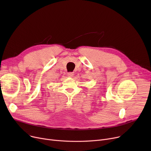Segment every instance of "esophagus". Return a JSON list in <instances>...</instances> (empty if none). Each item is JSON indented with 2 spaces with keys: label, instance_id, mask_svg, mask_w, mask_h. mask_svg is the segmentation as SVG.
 I'll return each mask as SVG.
<instances>
[{
  "label": "esophagus",
  "instance_id": "34e87169",
  "mask_svg": "<svg viewBox=\"0 0 151 151\" xmlns=\"http://www.w3.org/2000/svg\"><path fill=\"white\" fill-rule=\"evenodd\" d=\"M74 73L73 72H70V73H68V76L70 77V78H73L74 76Z\"/></svg>",
  "mask_w": 151,
  "mask_h": 151
}]
</instances>
